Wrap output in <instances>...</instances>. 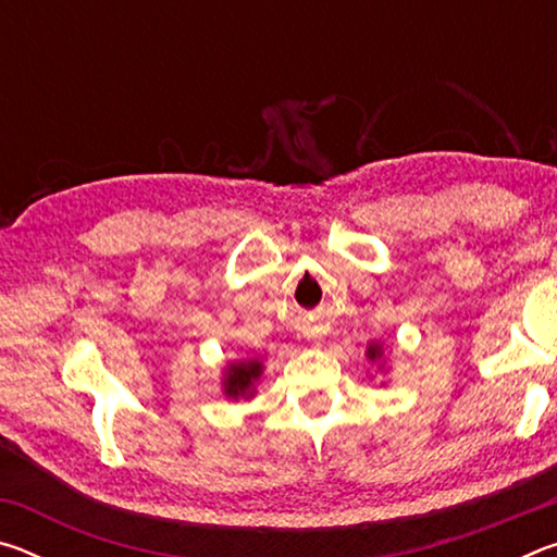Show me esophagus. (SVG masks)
I'll use <instances>...</instances> for the list:
<instances>
[{"instance_id":"esophagus-1","label":"esophagus","mask_w":557,"mask_h":557,"mask_svg":"<svg viewBox=\"0 0 557 557\" xmlns=\"http://www.w3.org/2000/svg\"><path fill=\"white\" fill-rule=\"evenodd\" d=\"M314 342H319V338H317V336H314Z\"/></svg>"}]
</instances>
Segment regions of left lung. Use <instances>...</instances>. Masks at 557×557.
I'll list each match as a JSON object with an SVG mask.
<instances>
[{"instance_id":"obj_1","label":"left lung","mask_w":557,"mask_h":557,"mask_svg":"<svg viewBox=\"0 0 557 557\" xmlns=\"http://www.w3.org/2000/svg\"><path fill=\"white\" fill-rule=\"evenodd\" d=\"M381 356V346H371L369 348V358H371V361H375V358H379Z\"/></svg>"}]
</instances>
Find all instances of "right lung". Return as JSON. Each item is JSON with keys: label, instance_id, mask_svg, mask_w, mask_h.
I'll use <instances>...</instances> for the list:
<instances>
[{"label": "right lung", "instance_id": "1", "mask_svg": "<svg viewBox=\"0 0 557 557\" xmlns=\"http://www.w3.org/2000/svg\"><path fill=\"white\" fill-rule=\"evenodd\" d=\"M262 373V363L260 361H240L233 363L228 373H225V395L231 398H238V395H250L252 383L260 379Z\"/></svg>", "mask_w": 557, "mask_h": 557}]
</instances>
